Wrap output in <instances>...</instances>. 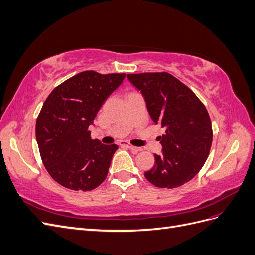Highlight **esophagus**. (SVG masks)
<instances>
[{
  "label": "esophagus",
  "instance_id": "esophagus-1",
  "mask_svg": "<svg viewBox=\"0 0 255 255\" xmlns=\"http://www.w3.org/2000/svg\"><path fill=\"white\" fill-rule=\"evenodd\" d=\"M120 145H125V146H127V148H128L129 150H132L133 152H139V151L142 150L141 148H138V146H134V145L129 144V143H127V142H125V141H121V142H120Z\"/></svg>",
  "mask_w": 255,
  "mask_h": 255
}]
</instances>
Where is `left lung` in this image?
<instances>
[{"instance_id": "1", "label": "left lung", "mask_w": 255, "mask_h": 255, "mask_svg": "<svg viewBox=\"0 0 255 255\" xmlns=\"http://www.w3.org/2000/svg\"><path fill=\"white\" fill-rule=\"evenodd\" d=\"M141 92L154 123L165 128L160 136V155L144 172L160 188H175L189 182L201 170L210 154L212 122L203 103L186 85L167 72L128 74Z\"/></svg>"}]
</instances>
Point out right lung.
<instances>
[{"mask_svg": "<svg viewBox=\"0 0 255 255\" xmlns=\"http://www.w3.org/2000/svg\"><path fill=\"white\" fill-rule=\"evenodd\" d=\"M125 78L84 71L58 85L44 101L36 139L45 169L64 187L88 191L105 180L118 145L91 139L89 126Z\"/></svg>", "mask_w": 255, "mask_h": 255, "instance_id": "right-lung-1", "label": "right lung"}]
</instances>
